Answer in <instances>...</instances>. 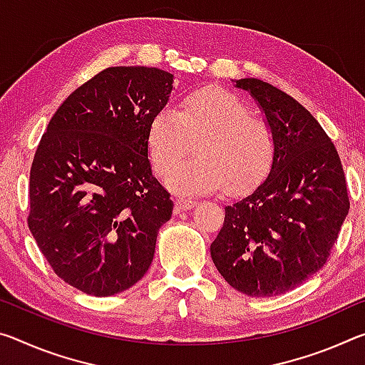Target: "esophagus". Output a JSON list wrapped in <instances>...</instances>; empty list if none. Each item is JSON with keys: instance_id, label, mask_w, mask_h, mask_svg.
Wrapping results in <instances>:
<instances>
[{"instance_id": "obj_1", "label": "esophagus", "mask_w": 365, "mask_h": 365, "mask_svg": "<svg viewBox=\"0 0 365 365\" xmlns=\"http://www.w3.org/2000/svg\"><path fill=\"white\" fill-rule=\"evenodd\" d=\"M195 206H196L195 200H190V198H177L175 200V207L178 211L192 210V207H195Z\"/></svg>"}]
</instances>
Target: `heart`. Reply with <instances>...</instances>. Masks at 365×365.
Segmentation results:
<instances>
[{"instance_id":"heart-1","label":"heart","mask_w":365,"mask_h":365,"mask_svg":"<svg viewBox=\"0 0 365 365\" xmlns=\"http://www.w3.org/2000/svg\"><path fill=\"white\" fill-rule=\"evenodd\" d=\"M201 141L196 158L167 180L180 193L207 195L227 187L245 192L268 175L276 155L273 131L253 118L244 101L224 89H203L182 101L178 112L160 108L148 128V149L160 177H167L188 153L190 140Z\"/></svg>"}]
</instances>
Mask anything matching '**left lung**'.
<instances>
[{
  "mask_svg": "<svg viewBox=\"0 0 365 365\" xmlns=\"http://www.w3.org/2000/svg\"><path fill=\"white\" fill-rule=\"evenodd\" d=\"M232 83L258 103L276 155L268 177L225 206L211 258L239 292L279 296L327 263L349 211L346 178L336 148L307 108L259 79Z\"/></svg>",
  "mask_w": 365,
  "mask_h": 365,
  "instance_id": "1",
  "label": "left lung"
}]
</instances>
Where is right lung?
Wrapping results in <instances>:
<instances>
[{"label": "right lung", "mask_w": 365, "mask_h": 365, "mask_svg": "<svg viewBox=\"0 0 365 365\" xmlns=\"http://www.w3.org/2000/svg\"><path fill=\"white\" fill-rule=\"evenodd\" d=\"M173 74L107 68L61 103L31 167L27 222L55 273L89 296L123 292L153 263L173 201L148 159Z\"/></svg>", "instance_id": "add662e5"}]
</instances>
